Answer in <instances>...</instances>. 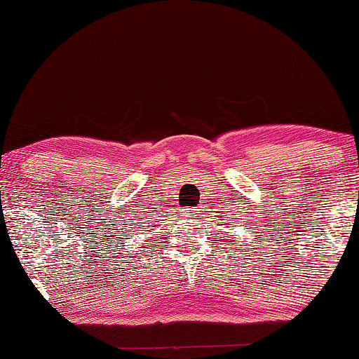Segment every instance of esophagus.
I'll return each instance as SVG.
<instances>
[{
  "instance_id": "obj_1",
  "label": "esophagus",
  "mask_w": 359,
  "mask_h": 359,
  "mask_svg": "<svg viewBox=\"0 0 359 359\" xmlns=\"http://www.w3.org/2000/svg\"><path fill=\"white\" fill-rule=\"evenodd\" d=\"M189 212H190V214H194V211H189Z\"/></svg>"
}]
</instances>
